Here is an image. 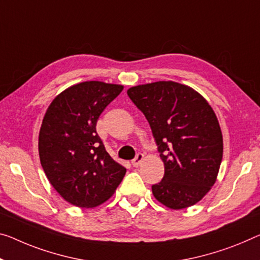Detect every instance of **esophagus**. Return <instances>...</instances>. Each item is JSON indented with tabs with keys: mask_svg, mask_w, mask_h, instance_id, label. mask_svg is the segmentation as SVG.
I'll use <instances>...</instances> for the list:
<instances>
[{
	"mask_svg": "<svg viewBox=\"0 0 260 260\" xmlns=\"http://www.w3.org/2000/svg\"><path fill=\"white\" fill-rule=\"evenodd\" d=\"M144 160V154L143 153H137V155H136L135 159H133L131 160V164H133V166L137 167L141 165V162Z\"/></svg>",
	"mask_w": 260,
	"mask_h": 260,
	"instance_id": "obj_1",
	"label": "esophagus"
}]
</instances>
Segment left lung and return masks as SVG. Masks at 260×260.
<instances>
[{
	"label": "left lung",
	"mask_w": 260,
	"mask_h": 260,
	"mask_svg": "<svg viewBox=\"0 0 260 260\" xmlns=\"http://www.w3.org/2000/svg\"><path fill=\"white\" fill-rule=\"evenodd\" d=\"M149 122L165 166L154 198L171 209L198 203L216 181L223 157V137L207 100L190 87L157 81L127 89Z\"/></svg>",
	"instance_id": "left-lung-1"
}]
</instances>
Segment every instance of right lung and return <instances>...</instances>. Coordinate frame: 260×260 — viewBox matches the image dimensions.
<instances>
[{
    "instance_id": "obj_1",
    "label": "right lung",
    "mask_w": 260,
    "mask_h": 260,
    "mask_svg": "<svg viewBox=\"0 0 260 260\" xmlns=\"http://www.w3.org/2000/svg\"><path fill=\"white\" fill-rule=\"evenodd\" d=\"M123 86L85 81L61 91L47 108L39 131L44 172L63 200L80 208L107 201L126 169L110 157L96 133V122Z\"/></svg>"
}]
</instances>
